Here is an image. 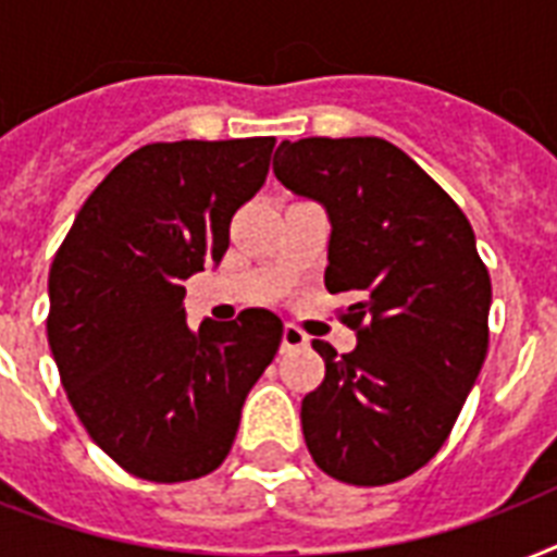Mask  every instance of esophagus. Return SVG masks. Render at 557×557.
I'll return each mask as SVG.
<instances>
[{
	"mask_svg": "<svg viewBox=\"0 0 557 557\" xmlns=\"http://www.w3.org/2000/svg\"><path fill=\"white\" fill-rule=\"evenodd\" d=\"M306 344H309V338H306L304 330H297L295 323L283 326V352H288V349H304Z\"/></svg>",
	"mask_w": 557,
	"mask_h": 557,
	"instance_id": "34e87169",
	"label": "esophagus"
}]
</instances>
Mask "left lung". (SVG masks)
<instances>
[{
	"label": "left lung",
	"instance_id": "1",
	"mask_svg": "<svg viewBox=\"0 0 557 557\" xmlns=\"http://www.w3.org/2000/svg\"><path fill=\"white\" fill-rule=\"evenodd\" d=\"M274 176L330 216L332 295L358 344L326 361L300 405L306 448L349 485H387L431 462L488 352L492 280L457 201L384 138L283 141Z\"/></svg>",
	"mask_w": 557,
	"mask_h": 557
}]
</instances>
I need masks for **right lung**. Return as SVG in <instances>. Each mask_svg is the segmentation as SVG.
Here are the masks:
<instances>
[{"mask_svg":"<svg viewBox=\"0 0 557 557\" xmlns=\"http://www.w3.org/2000/svg\"><path fill=\"white\" fill-rule=\"evenodd\" d=\"M274 138L147 144L100 182L48 274V347L100 450L150 483L216 471L283 321L245 309L187 326L185 280L222 262Z\"/></svg>","mask_w":557,"mask_h":557,"instance_id":"right-lung-1","label":"right lung"}]
</instances>
